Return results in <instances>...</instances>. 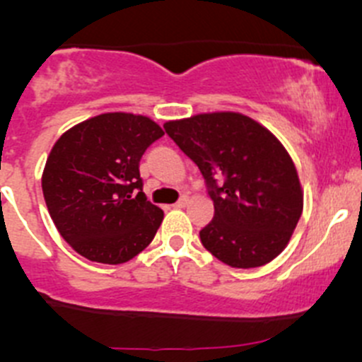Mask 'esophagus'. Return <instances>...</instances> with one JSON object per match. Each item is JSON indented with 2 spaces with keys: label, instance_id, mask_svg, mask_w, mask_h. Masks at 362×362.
I'll return each mask as SVG.
<instances>
[{
  "label": "esophagus",
  "instance_id": "esophagus-1",
  "mask_svg": "<svg viewBox=\"0 0 362 362\" xmlns=\"http://www.w3.org/2000/svg\"><path fill=\"white\" fill-rule=\"evenodd\" d=\"M187 202H189V198H187V196H182V198L178 199V202L173 204V208H184L185 204H187Z\"/></svg>",
  "mask_w": 362,
  "mask_h": 362
}]
</instances>
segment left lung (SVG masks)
<instances>
[{
	"instance_id": "obj_1",
	"label": "left lung",
	"mask_w": 362,
	"mask_h": 362,
	"mask_svg": "<svg viewBox=\"0 0 362 362\" xmlns=\"http://www.w3.org/2000/svg\"><path fill=\"white\" fill-rule=\"evenodd\" d=\"M196 163L215 214L203 247L233 268H257L289 243L303 211L298 171L264 126L236 112L199 113L164 124Z\"/></svg>"
}]
</instances>
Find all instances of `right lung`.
<instances>
[{
    "label": "right lung",
    "instance_id": "right-lung-1",
    "mask_svg": "<svg viewBox=\"0 0 362 362\" xmlns=\"http://www.w3.org/2000/svg\"><path fill=\"white\" fill-rule=\"evenodd\" d=\"M163 134L148 117L113 112L76 124L56 141L43 170V198L73 250L120 264L154 240L164 214L144 194L140 159Z\"/></svg>",
    "mask_w": 362,
    "mask_h": 362
}]
</instances>
